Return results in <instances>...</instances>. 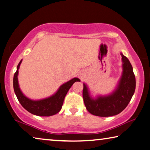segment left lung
I'll return each instance as SVG.
<instances>
[{
  "label": "left lung",
  "mask_w": 150,
  "mask_h": 150,
  "mask_svg": "<svg viewBox=\"0 0 150 150\" xmlns=\"http://www.w3.org/2000/svg\"><path fill=\"white\" fill-rule=\"evenodd\" d=\"M123 59V75L120 82L113 93L107 96H99L92 99L88 88L84 84L82 91L83 100L88 111L98 117H110L120 113L125 109L134 94L135 77L133 68L129 59L121 54Z\"/></svg>",
  "instance_id": "1"
}]
</instances>
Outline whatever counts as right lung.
I'll return each mask as SVG.
<instances>
[{"label": "right lung", "instance_id": "obj_1", "mask_svg": "<svg viewBox=\"0 0 150 150\" xmlns=\"http://www.w3.org/2000/svg\"><path fill=\"white\" fill-rule=\"evenodd\" d=\"M22 60L17 66V70L14 74L13 77V88L15 93L17 96L18 100L21 105L27 111L31 114L38 115L41 117H50L56 115L61 110L63 105L64 98L67 94L69 89L72 86L75 82L80 81L77 78H74L68 82L62 85L57 93L51 97L43 99L40 100H32L27 98L23 95L19 88L18 84V70H19L20 64Z\"/></svg>", "mask_w": 150, "mask_h": 150}]
</instances>
